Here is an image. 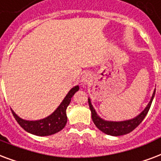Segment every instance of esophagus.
<instances>
[{"mask_svg":"<svg viewBox=\"0 0 161 161\" xmlns=\"http://www.w3.org/2000/svg\"><path fill=\"white\" fill-rule=\"evenodd\" d=\"M92 80L91 74L89 73H85L84 75H83L82 77V82H83V84H87V83H89Z\"/></svg>","mask_w":161,"mask_h":161,"instance_id":"34e87169","label":"esophagus"}]
</instances>
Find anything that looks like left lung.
I'll use <instances>...</instances> for the list:
<instances>
[{
    "label": "left lung",
    "instance_id": "1",
    "mask_svg": "<svg viewBox=\"0 0 161 161\" xmlns=\"http://www.w3.org/2000/svg\"><path fill=\"white\" fill-rule=\"evenodd\" d=\"M154 94H155V89H154L153 95H152L149 104L147 105L145 109L139 115H138L134 118L121 121H105L104 119L100 118V116L97 115L96 111H95V110H94L91 104V100L89 98L88 100H89V108H90V110H91L92 120L94 121V125L101 132H105L106 134L111 135V136H121V135L127 134V133H129L132 131H133L143 121V119L145 118L146 115L148 114L149 108L151 106L152 101H153V99H154Z\"/></svg>",
    "mask_w": 161,
    "mask_h": 161
}]
</instances>
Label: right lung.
Listing matches in <instances>:
<instances>
[{"label": "right lung", "instance_id": "1", "mask_svg": "<svg viewBox=\"0 0 161 161\" xmlns=\"http://www.w3.org/2000/svg\"><path fill=\"white\" fill-rule=\"evenodd\" d=\"M79 89L78 85L73 87L70 90L61 105H59L53 113L47 117L37 121H27L20 118L17 114L12 110V115L18 121V123L23 127L26 132L37 135V136H49L60 132L65 127L67 121V108L69 105L72 96Z\"/></svg>", "mask_w": 161, "mask_h": 161}]
</instances>
